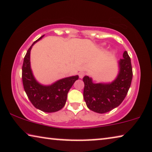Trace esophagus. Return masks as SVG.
Wrapping results in <instances>:
<instances>
[{
    "instance_id": "esophagus-1",
    "label": "esophagus",
    "mask_w": 152,
    "mask_h": 152,
    "mask_svg": "<svg viewBox=\"0 0 152 152\" xmlns=\"http://www.w3.org/2000/svg\"><path fill=\"white\" fill-rule=\"evenodd\" d=\"M84 75H85V72H79V77H80V78H81V79H82L83 77H84Z\"/></svg>"
}]
</instances>
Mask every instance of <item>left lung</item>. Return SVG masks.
I'll return each instance as SVG.
<instances>
[{"label": "left lung", "mask_w": 152, "mask_h": 152, "mask_svg": "<svg viewBox=\"0 0 152 152\" xmlns=\"http://www.w3.org/2000/svg\"><path fill=\"white\" fill-rule=\"evenodd\" d=\"M118 64V73L111 83H95L88 76L83 77V99L91 110L99 114L107 113L118 107L126 96L133 75L131 60L126 50Z\"/></svg>", "instance_id": "left-lung-1"}]
</instances>
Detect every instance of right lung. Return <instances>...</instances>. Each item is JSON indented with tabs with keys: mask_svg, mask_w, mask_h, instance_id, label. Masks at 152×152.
<instances>
[{
	"mask_svg": "<svg viewBox=\"0 0 152 152\" xmlns=\"http://www.w3.org/2000/svg\"><path fill=\"white\" fill-rule=\"evenodd\" d=\"M43 36L35 41L28 49L24 58L22 79L25 91L34 107L45 113H55L64 106L68 92L79 76L61 79L49 86L41 84L36 80L31 69L30 53L33 46Z\"/></svg>",
	"mask_w": 152,
	"mask_h": 152,
	"instance_id": "add662e5",
	"label": "right lung"
}]
</instances>
